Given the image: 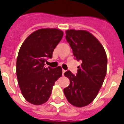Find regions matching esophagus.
Returning <instances> with one entry per match:
<instances>
[{
	"mask_svg": "<svg viewBox=\"0 0 124 124\" xmlns=\"http://www.w3.org/2000/svg\"><path fill=\"white\" fill-rule=\"evenodd\" d=\"M65 71H66L65 70H63V69L62 70V74H63V75H64V73H65Z\"/></svg>",
	"mask_w": 124,
	"mask_h": 124,
	"instance_id": "34e87169",
	"label": "esophagus"
}]
</instances>
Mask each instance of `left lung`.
I'll return each mask as SVG.
<instances>
[{
  "label": "left lung",
  "instance_id": "1",
  "mask_svg": "<svg viewBox=\"0 0 124 124\" xmlns=\"http://www.w3.org/2000/svg\"><path fill=\"white\" fill-rule=\"evenodd\" d=\"M66 40L73 55L81 61L76 76L68 70L64 75L70 85L63 89L68 101L76 107H83L95 99L106 75L107 56L100 41L86 31H66Z\"/></svg>",
  "mask_w": 124,
  "mask_h": 124
}]
</instances>
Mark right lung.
<instances>
[{
	"label": "right lung",
	"instance_id": "1",
	"mask_svg": "<svg viewBox=\"0 0 124 124\" xmlns=\"http://www.w3.org/2000/svg\"><path fill=\"white\" fill-rule=\"evenodd\" d=\"M63 33L57 29H41L31 33L18 53L16 75L23 97L28 102L39 105L48 101L53 86L62 76L61 67L45 68Z\"/></svg>",
	"mask_w": 124,
	"mask_h": 124
}]
</instances>
